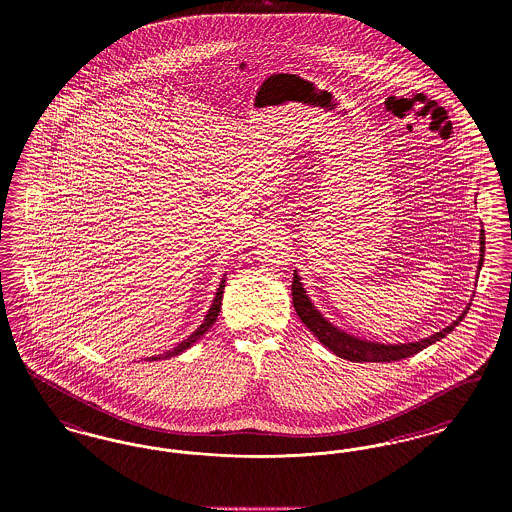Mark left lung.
I'll use <instances>...</instances> for the list:
<instances>
[{
    "mask_svg": "<svg viewBox=\"0 0 512 512\" xmlns=\"http://www.w3.org/2000/svg\"><path fill=\"white\" fill-rule=\"evenodd\" d=\"M484 251H486V234H484V230H480L478 272L484 265ZM299 280H301L299 274L293 272L292 297L297 317L301 318V322L317 336L318 341L324 347H328L334 355H338L341 359H347V361H353V363H391V361H399V359H407L411 355H416L422 349H426L428 345L436 343L441 338H445L449 332H453L455 326L461 324V320L466 317V313L470 309V303H468L466 309L461 313V317L453 320V324H449L447 328L439 330V332L424 338V340L395 343V345L359 340V338L343 332L338 326H334L332 322H328L326 318L322 317L317 307L311 303L309 295H307L303 284Z\"/></svg>",
    "mask_w": 512,
    "mask_h": 512,
    "instance_id": "obj_1",
    "label": "left lung"
}]
</instances>
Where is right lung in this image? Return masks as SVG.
Listing matches in <instances>:
<instances>
[{"mask_svg":"<svg viewBox=\"0 0 512 512\" xmlns=\"http://www.w3.org/2000/svg\"><path fill=\"white\" fill-rule=\"evenodd\" d=\"M224 282H226V274L222 276V280H220L219 290H217V295H215V299H213V305H211V309H209V313L205 315L203 318V322H201V326L192 332V336H188L186 340L180 341L176 347H172L171 351H165L163 355H155V357H151L149 361H161V359H171L174 355H180L182 351H186L188 347H192L195 341L199 340L215 322H217V317H219L220 313V305H222V293H224Z\"/></svg>","mask_w":512,"mask_h":512,"instance_id":"add662e5","label":"right lung"}]
</instances>
